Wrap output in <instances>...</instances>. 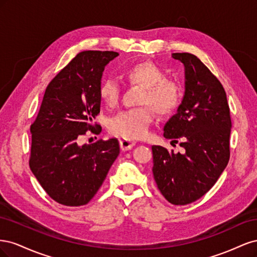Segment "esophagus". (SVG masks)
Masks as SVG:
<instances>
[{"mask_svg":"<svg viewBox=\"0 0 257 257\" xmlns=\"http://www.w3.org/2000/svg\"><path fill=\"white\" fill-rule=\"evenodd\" d=\"M135 144H136L135 142L130 141V139H124V138L120 139V148L122 151H126V150L132 149V148L135 146Z\"/></svg>","mask_w":257,"mask_h":257,"instance_id":"1","label":"esophagus"}]
</instances>
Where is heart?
Masks as SVG:
<instances>
[{
  "label": "heart",
  "mask_w": 257,
  "mask_h": 257,
  "mask_svg": "<svg viewBox=\"0 0 257 257\" xmlns=\"http://www.w3.org/2000/svg\"><path fill=\"white\" fill-rule=\"evenodd\" d=\"M125 80L142 88L138 103L150 106L159 115H168L174 112L181 99V88L179 83L165 78L163 69L152 62H139L125 69ZM98 95L102 102L113 107L119 102L120 88L111 78L104 79L99 84ZM152 122V111L149 107L142 106L120 111L109 120V132L124 139H138L148 134Z\"/></svg>",
  "instance_id": "b5f03b06"
}]
</instances>
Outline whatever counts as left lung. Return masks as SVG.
I'll use <instances>...</instances> for the list:
<instances>
[{
  "label": "left lung",
  "mask_w": 257,
  "mask_h": 257,
  "mask_svg": "<svg viewBox=\"0 0 257 257\" xmlns=\"http://www.w3.org/2000/svg\"><path fill=\"white\" fill-rule=\"evenodd\" d=\"M173 58L184 64L185 93L164 137L181 141L183 151L152 146V172L162 195L183 206L203 197L227 166L231 120L223 85L203 62L188 52Z\"/></svg>",
  "instance_id": "left-lung-1"
}]
</instances>
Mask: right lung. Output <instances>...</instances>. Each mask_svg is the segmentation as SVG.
I'll return each instance as SVG.
<instances>
[{"mask_svg":"<svg viewBox=\"0 0 257 257\" xmlns=\"http://www.w3.org/2000/svg\"><path fill=\"white\" fill-rule=\"evenodd\" d=\"M114 51H82L57 74L46 88L40 111L31 124L29 165L46 193L57 203L88 204L102 186L120 153L116 138L79 145L99 113L98 88Z\"/></svg>","mask_w":257,"mask_h":257,"instance_id":"add662e5","label":"right lung"}]
</instances>
